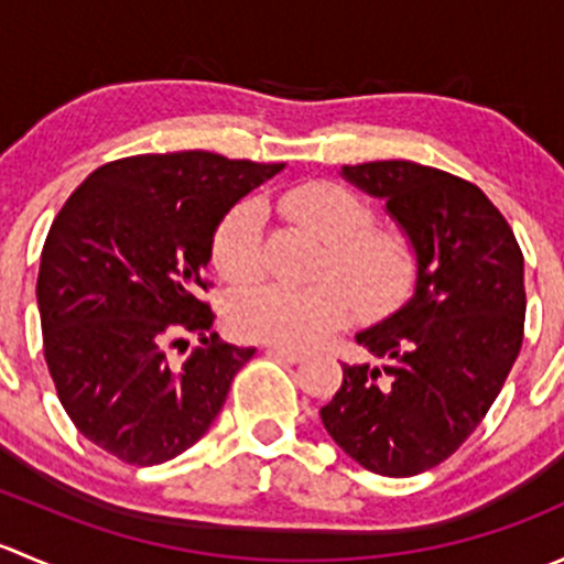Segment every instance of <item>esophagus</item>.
<instances>
[{
	"mask_svg": "<svg viewBox=\"0 0 564 564\" xmlns=\"http://www.w3.org/2000/svg\"><path fill=\"white\" fill-rule=\"evenodd\" d=\"M270 351L275 357H281V360H286V362H300L305 357V351H300V349H292V346H281V344H275V346H270Z\"/></svg>",
	"mask_w": 564,
	"mask_h": 564,
	"instance_id": "obj_1",
	"label": "esophagus"
}]
</instances>
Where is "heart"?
Here are the masks:
<instances>
[{"label": "heart", "instance_id": "1", "mask_svg": "<svg viewBox=\"0 0 564 564\" xmlns=\"http://www.w3.org/2000/svg\"><path fill=\"white\" fill-rule=\"evenodd\" d=\"M278 207L292 224L324 242L316 278L327 283L305 289L264 283L250 289L231 305L237 333L283 346H308L340 327L349 314L341 285L366 311H384L406 297L417 275L414 242L406 231L373 226L377 213L360 193L340 182L314 180L281 193ZM209 253L224 281L242 286L261 275L264 209L256 198L235 204L220 218Z\"/></svg>", "mask_w": 564, "mask_h": 564}]
</instances>
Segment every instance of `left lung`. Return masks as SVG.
Masks as SVG:
<instances>
[{"mask_svg": "<svg viewBox=\"0 0 564 564\" xmlns=\"http://www.w3.org/2000/svg\"><path fill=\"white\" fill-rule=\"evenodd\" d=\"M388 202L417 250L414 297L357 333L377 362L344 366L322 423L335 445L384 477L434 469L471 436L524 344V253L471 182L412 161L344 166Z\"/></svg>", "mask_w": 564, "mask_h": 564, "instance_id": "obj_1", "label": "left lung"}]
</instances>
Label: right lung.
<instances>
[{
    "mask_svg": "<svg viewBox=\"0 0 564 564\" xmlns=\"http://www.w3.org/2000/svg\"><path fill=\"white\" fill-rule=\"evenodd\" d=\"M281 169L204 150L119 158L59 209L37 272L43 357L67 417L100 451L155 466L218 417L256 349L209 333V246L220 218ZM187 334L203 346L176 361Z\"/></svg>",
    "mask_w": 564,
    "mask_h": 564,
    "instance_id": "1",
    "label": "right lung"
}]
</instances>
